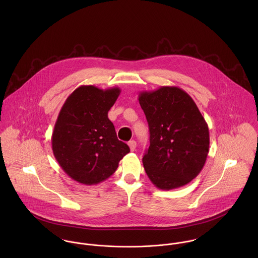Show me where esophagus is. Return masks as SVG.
<instances>
[{"instance_id": "1", "label": "esophagus", "mask_w": 258, "mask_h": 258, "mask_svg": "<svg viewBox=\"0 0 258 258\" xmlns=\"http://www.w3.org/2000/svg\"><path fill=\"white\" fill-rule=\"evenodd\" d=\"M128 145H129V147H130V150H131V151H134V150L136 149V146H137V144H136V141H134V140H131V141H129Z\"/></svg>"}]
</instances>
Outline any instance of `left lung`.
<instances>
[{"mask_svg": "<svg viewBox=\"0 0 258 258\" xmlns=\"http://www.w3.org/2000/svg\"><path fill=\"white\" fill-rule=\"evenodd\" d=\"M139 103L150 130L143 165L160 189L188 184L203 170L210 148L208 124L192 98L180 87L141 91Z\"/></svg>", "mask_w": 258, "mask_h": 258, "instance_id": "obj_1", "label": "left lung"}]
</instances>
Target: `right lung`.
<instances>
[{
  "label": "right lung",
  "instance_id": "1",
  "mask_svg": "<svg viewBox=\"0 0 258 258\" xmlns=\"http://www.w3.org/2000/svg\"><path fill=\"white\" fill-rule=\"evenodd\" d=\"M121 89L81 85L67 98L51 136L53 155L61 169L80 184H96L115 173L130 152L119 141L108 111Z\"/></svg>",
  "mask_w": 258,
  "mask_h": 258
}]
</instances>
